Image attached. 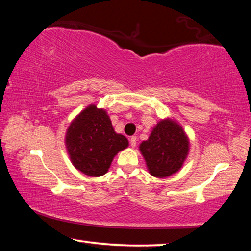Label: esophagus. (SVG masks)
<instances>
[{"label": "esophagus", "mask_w": 251, "mask_h": 251, "mask_svg": "<svg viewBox=\"0 0 251 251\" xmlns=\"http://www.w3.org/2000/svg\"><path fill=\"white\" fill-rule=\"evenodd\" d=\"M129 142H130V146L135 147L136 144H137V138H136V136H131Z\"/></svg>", "instance_id": "obj_1"}]
</instances>
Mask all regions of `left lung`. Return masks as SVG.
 I'll use <instances>...</instances> for the list:
<instances>
[{
  "label": "left lung",
  "instance_id": "obj_1",
  "mask_svg": "<svg viewBox=\"0 0 251 251\" xmlns=\"http://www.w3.org/2000/svg\"><path fill=\"white\" fill-rule=\"evenodd\" d=\"M139 151L151 176L169 177L182 167L189 151V139L179 124L166 118L157 123Z\"/></svg>",
  "mask_w": 251,
  "mask_h": 251
}]
</instances>
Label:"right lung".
Segmentation results:
<instances>
[{
  "label": "right lung",
  "mask_w": 251,
  "mask_h": 251,
  "mask_svg": "<svg viewBox=\"0 0 251 251\" xmlns=\"http://www.w3.org/2000/svg\"><path fill=\"white\" fill-rule=\"evenodd\" d=\"M65 145L76 169L100 177L107 173L114 157L128 146V141L114 130L105 109L90 105L71 123Z\"/></svg>",
  "instance_id": "add662e5"
}]
</instances>
